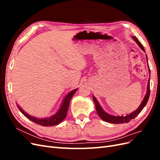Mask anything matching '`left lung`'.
<instances>
[{
    "label": "left lung",
    "instance_id": "8db88e82",
    "mask_svg": "<svg viewBox=\"0 0 160 160\" xmlns=\"http://www.w3.org/2000/svg\"><path fill=\"white\" fill-rule=\"evenodd\" d=\"M133 39L135 41V42L137 43L138 45V46L141 48V49L145 52V49L143 47V45L140 43V42L138 41V38L135 37H133ZM146 59H147V62H148V57L146 55ZM148 66V69H149V72L150 73V69H149V65ZM149 79H150V77H149V79L148 80V89H147V93L146 96H145V98L143 99V100L142 101V102L139 106V108L134 111L133 112L127 115L123 116H115V115H109V113H107L104 111V110L101 108V105H99V103H98V100L96 99V98H95L94 96H93V99L94 101V103L95 105V108L97 110V112H98V114L99 115V117L101 118V119L105 121L106 122H108V123H128L131 120L134 119L136 116H138L139 115V113L141 112L142 111V109L144 108L145 106L147 104L149 98V94H150V85H149Z\"/></svg>",
    "mask_w": 160,
    "mask_h": 160
}]
</instances>
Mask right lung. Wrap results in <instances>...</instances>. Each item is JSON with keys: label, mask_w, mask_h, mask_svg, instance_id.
<instances>
[{"label": "right lung", "mask_w": 160, "mask_h": 160, "mask_svg": "<svg viewBox=\"0 0 160 160\" xmlns=\"http://www.w3.org/2000/svg\"><path fill=\"white\" fill-rule=\"evenodd\" d=\"M77 90V89L72 90L67 95L65 98L63 99V101H62L59 110L54 115L51 116L50 118H44V119L35 118L33 117V116H31L29 114L26 113L25 111H23L18 105H17V108L27 118L32 121V122L38 125H42V126H53V125H58L61 122H62L66 118L67 111H68V109H69L70 101L72 98V97L73 96V95L75 93Z\"/></svg>", "instance_id": "1"}]
</instances>
